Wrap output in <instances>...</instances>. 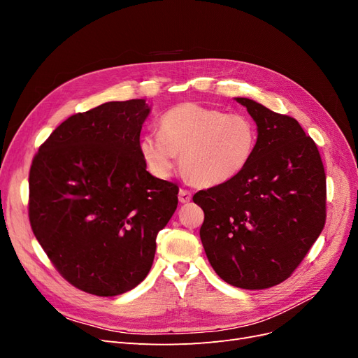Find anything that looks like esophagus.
I'll return each instance as SVG.
<instances>
[{"mask_svg": "<svg viewBox=\"0 0 358 358\" xmlns=\"http://www.w3.org/2000/svg\"><path fill=\"white\" fill-rule=\"evenodd\" d=\"M191 200V192L188 189H179V201L180 203H188Z\"/></svg>", "mask_w": 358, "mask_h": 358, "instance_id": "esophagus-1", "label": "esophagus"}]
</instances>
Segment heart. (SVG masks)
Returning a JSON list of instances; mask_svg holds the SVG:
<instances>
[{
  "mask_svg": "<svg viewBox=\"0 0 358 358\" xmlns=\"http://www.w3.org/2000/svg\"><path fill=\"white\" fill-rule=\"evenodd\" d=\"M159 134H143L138 150L149 171L169 179L178 164L188 179L210 188L237 178L254 158L258 128L242 113L180 103L159 117Z\"/></svg>",
  "mask_w": 358,
  "mask_h": 358,
  "instance_id": "1",
  "label": "heart"
}]
</instances>
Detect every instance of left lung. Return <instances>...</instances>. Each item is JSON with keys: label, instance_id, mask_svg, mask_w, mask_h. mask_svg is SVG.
I'll return each mask as SVG.
<instances>
[{"label": "left lung", "instance_id": "obj_1", "mask_svg": "<svg viewBox=\"0 0 358 358\" xmlns=\"http://www.w3.org/2000/svg\"><path fill=\"white\" fill-rule=\"evenodd\" d=\"M258 128L254 158L239 176L194 194L200 239L227 284L264 289L291 276L326 222V173L294 117L237 96Z\"/></svg>", "mask_w": 358, "mask_h": 358}]
</instances>
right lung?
Returning <instances> with one entry per match:
<instances>
[{
  "instance_id": "1",
  "label": "right lung",
  "mask_w": 358,
  "mask_h": 358,
  "mask_svg": "<svg viewBox=\"0 0 358 358\" xmlns=\"http://www.w3.org/2000/svg\"><path fill=\"white\" fill-rule=\"evenodd\" d=\"M146 100L109 101L64 121L29 170V222L71 285L109 297L133 289L154 263L157 234L178 208L176 183L146 170Z\"/></svg>"
}]
</instances>
